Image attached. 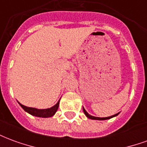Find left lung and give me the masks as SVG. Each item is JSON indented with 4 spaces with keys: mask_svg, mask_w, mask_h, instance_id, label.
I'll use <instances>...</instances> for the list:
<instances>
[{
    "mask_svg": "<svg viewBox=\"0 0 147 147\" xmlns=\"http://www.w3.org/2000/svg\"><path fill=\"white\" fill-rule=\"evenodd\" d=\"M83 113L84 114L86 115V117L87 118H89V119H91V120H109V119H111V118H113V117H117L118 114L120 113H118L117 114H114L113 116H110V117H94V116H91V115H90L86 111V109L83 108Z\"/></svg>",
    "mask_w": 147,
    "mask_h": 147,
    "instance_id": "left-lung-1",
    "label": "left lung"
}]
</instances>
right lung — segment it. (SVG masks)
I'll return each mask as SVG.
<instances>
[{
	"label": "right lung",
	"instance_id": "add662e5",
	"mask_svg": "<svg viewBox=\"0 0 147 147\" xmlns=\"http://www.w3.org/2000/svg\"><path fill=\"white\" fill-rule=\"evenodd\" d=\"M60 100L58 101L56 105L52 106L51 108L43 109L27 107V106H25V105L20 104V102H18V103L20 104V105L22 108L24 109V110L25 112H27V113H28L30 115H32V116H34V117H42V118H48V117H51L53 116H54V114L56 113V112L57 111L58 107H59Z\"/></svg>",
	"mask_w": 147,
	"mask_h": 147
}]
</instances>
